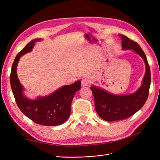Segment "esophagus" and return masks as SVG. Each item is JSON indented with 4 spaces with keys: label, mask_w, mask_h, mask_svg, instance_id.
Returning a JSON list of instances; mask_svg holds the SVG:
<instances>
[{
    "label": "esophagus",
    "mask_w": 160,
    "mask_h": 160,
    "mask_svg": "<svg viewBox=\"0 0 160 160\" xmlns=\"http://www.w3.org/2000/svg\"><path fill=\"white\" fill-rule=\"evenodd\" d=\"M82 82V87H87L90 84V82H89V80L87 78H84L81 81Z\"/></svg>",
    "instance_id": "esophagus-1"
}]
</instances>
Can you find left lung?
Returning <instances> with one entry per match:
<instances>
[{
    "label": "left lung",
    "instance_id": "left-lung-1",
    "mask_svg": "<svg viewBox=\"0 0 160 160\" xmlns=\"http://www.w3.org/2000/svg\"><path fill=\"white\" fill-rule=\"evenodd\" d=\"M123 50L132 49L142 57L146 65V72L142 86L134 93L127 95H115L95 86L90 87L95 100L96 112L102 119L115 121L126 119L134 114L145 103L151 84V72L147 57L136 42L125 35H121Z\"/></svg>",
    "mask_w": 160,
    "mask_h": 160
}]
</instances>
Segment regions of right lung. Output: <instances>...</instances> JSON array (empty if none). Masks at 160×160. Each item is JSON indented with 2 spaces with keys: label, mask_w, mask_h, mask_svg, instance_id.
I'll use <instances>...</instances> for the list:
<instances>
[{
  "label": "right lung",
  "mask_w": 160,
  "mask_h": 160,
  "mask_svg": "<svg viewBox=\"0 0 160 160\" xmlns=\"http://www.w3.org/2000/svg\"><path fill=\"white\" fill-rule=\"evenodd\" d=\"M32 40L22 50L15 58L10 74L11 87L15 100L20 110L35 123L55 126L65 122L71 112V104L76 92L80 90L81 82H76L71 85H66L59 88L49 96L38 98L35 100L28 99L23 95V87L18 78L16 68L21 56L31 51L35 42Z\"/></svg>",
  "instance_id": "right-lung-1"
}]
</instances>
